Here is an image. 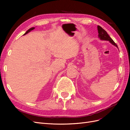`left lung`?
<instances>
[{
    "mask_svg": "<svg viewBox=\"0 0 130 130\" xmlns=\"http://www.w3.org/2000/svg\"><path fill=\"white\" fill-rule=\"evenodd\" d=\"M97 28H98V37L101 40L109 41V42H111L112 45H113L114 46L117 47L118 48V46L116 45V43L113 41V40L112 38L110 37L108 34H107V32L105 31L104 29L102 28V27L99 26H97Z\"/></svg>",
    "mask_w": 130,
    "mask_h": 130,
    "instance_id": "obj_1",
    "label": "left lung"
}]
</instances>
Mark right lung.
Instances as JSON below:
<instances>
[{
	"instance_id": "obj_1",
	"label": "right lung",
	"mask_w": 130,
	"mask_h": 130,
	"mask_svg": "<svg viewBox=\"0 0 130 130\" xmlns=\"http://www.w3.org/2000/svg\"><path fill=\"white\" fill-rule=\"evenodd\" d=\"M35 28V27H32V28H29L28 30V31H26V32L25 33V34H24L23 35H26V34H28V32H29L30 31H32V30H33V29H34Z\"/></svg>"
}]
</instances>
